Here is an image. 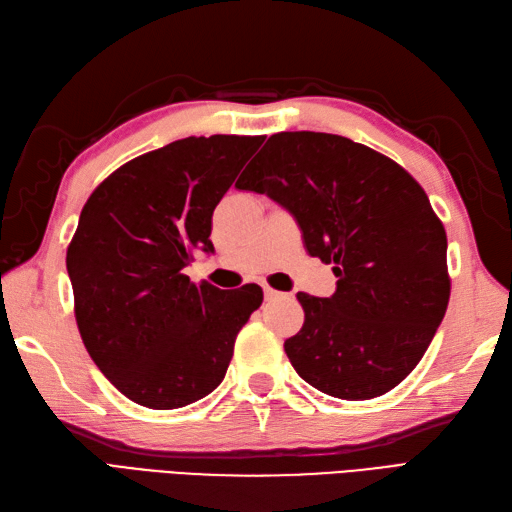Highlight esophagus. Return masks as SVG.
Listing matches in <instances>:
<instances>
[{"mask_svg": "<svg viewBox=\"0 0 512 512\" xmlns=\"http://www.w3.org/2000/svg\"><path fill=\"white\" fill-rule=\"evenodd\" d=\"M280 295V291L271 289V286H265V299H276Z\"/></svg>", "mask_w": 512, "mask_h": 512, "instance_id": "esophagus-1", "label": "esophagus"}]
</instances>
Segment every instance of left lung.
<instances>
[{
	"label": "left lung",
	"instance_id": "left-lung-1",
	"mask_svg": "<svg viewBox=\"0 0 512 512\" xmlns=\"http://www.w3.org/2000/svg\"><path fill=\"white\" fill-rule=\"evenodd\" d=\"M236 189L289 210L306 252L339 278L332 297L297 293L304 326L284 352L299 378L350 402L395 389L450 302L445 228L419 182L345 136L278 132Z\"/></svg>",
	"mask_w": 512,
	"mask_h": 512
}]
</instances>
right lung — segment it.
I'll list each match as a JSON object with an SVG mask.
<instances>
[{
  "mask_svg": "<svg viewBox=\"0 0 512 512\" xmlns=\"http://www.w3.org/2000/svg\"><path fill=\"white\" fill-rule=\"evenodd\" d=\"M265 136H189L119 167L86 199L67 247L86 352L128 400L171 410L226 378L263 289L221 291L184 273L213 254V210Z\"/></svg>",
  "mask_w": 512,
  "mask_h": 512,
  "instance_id": "add662e5",
  "label": "right lung"
}]
</instances>
